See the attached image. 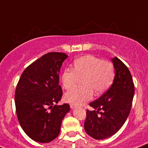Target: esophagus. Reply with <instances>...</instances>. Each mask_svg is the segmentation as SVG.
<instances>
[{
  "label": "esophagus",
  "instance_id": "34e87169",
  "mask_svg": "<svg viewBox=\"0 0 148 148\" xmlns=\"http://www.w3.org/2000/svg\"><path fill=\"white\" fill-rule=\"evenodd\" d=\"M70 107H71V108H76V106H74V105H72V104H71L70 105Z\"/></svg>",
  "mask_w": 148,
  "mask_h": 148
}]
</instances>
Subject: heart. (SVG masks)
<instances>
[{
	"instance_id": "obj_1",
	"label": "heart",
	"mask_w": 148,
	"mask_h": 148,
	"mask_svg": "<svg viewBox=\"0 0 148 148\" xmlns=\"http://www.w3.org/2000/svg\"><path fill=\"white\" fill-rule=\"evenodd\" d=\"M74 70L66 69L61 76L62 86L71 90L77 84L78 77H84V87L77 88L65 94L67 102L74 106H80L92 99L94 91L101 94L112 84L115 76L114 67L111 62L102 61L93 55H85L74 61Z\"/></svg>"
}]
</instances>
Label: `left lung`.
I'll return each instance as SVG.
<instances>
[{
	"label": "left lung",
	"instance_id": "obj_1",
	"mask_svg": "<svg viewBox=\"0 0 148 148\" xmlns=\"http://www.w3.org/2000/svg\"><path fill=\"white\" fill-rule=\"evenodd\" d=\"M111 61L115 70L112 86L99 99L89 104L94 110L86 111L85 130L95 139H107L122 127L134 99V84L129 69L116 57ZM101 110L102 112H99Z\"/></svg>",
	"mask_w": 148,
	"mask_h": 148
}]
</instances>
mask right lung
I'll return each instance as SVG.
<instances>
[{
	"label": "right lung",
	"mask_w": 148,
	"mask_h": 148,
	"mask_svg": "<svg viewBox=\"0 0 148 148\" xmlns=\"http://www.w3.org/2000/svg\"><path fill=\"white\" fill-rule=\"evenodd\" d=\"M67 54L50 52L28 66L15 90L16 113L21 127L32 140L48 143L58 136L69 112L68 104L58 106L62 96L60 71Z\"/></svg>",
	"instance_id": "add662e5"
}]
</instances>
